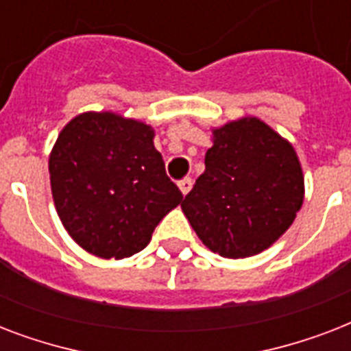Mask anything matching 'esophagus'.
I'll return each mask as SVG.
<instances>
[{"label":"esophagus","mask_w":351,"mask_h":351,"mask_svg":"<svg viewBox=\"0 0 351 351\" xmlns=\"http://www.w3.org/2000/svg\"><path fill=\"white\" fill-rule=\"evenodd\" d=\"M178 187H180L182 195H184V197H186L187 193L191 191V187H193V180H191V178H182V180L178 182Z\"/></svg>","instance_id":"34e87169"}]
</instances>
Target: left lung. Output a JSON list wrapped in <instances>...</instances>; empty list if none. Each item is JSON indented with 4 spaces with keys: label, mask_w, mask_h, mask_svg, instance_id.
Instances as JSON below:
<instances>
[{
    "label": "left lung",
    "mask_w": 351,
    "mask_h": 351,
    "mask_svg": "<svg viewBox=\"0 0 351 351\" xmlns=\"http://www.w3.org/2000/svg\"><path fill=\"white\" fill-rule=\"evenodd\" d=\"M302 200L304 176L291 143L247 117L215 129L206 171L182 211L209 250L244 258L284 234Z\"/></svg>",
    "instance_id": "1"
}]
</instances>
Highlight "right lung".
Here are the masks:
<instances>
[{
    "label": "right lung",
    "instance_id": "1",
    "mask_svg": "<svg viewBox=\"0 0 351 351\" xmlns=\"http://www.w3.org/2000/svg\"><path fill=\"white\" fill-rule=\"evenodd\" d=\"M153 138L149 125L114 112H84L62 129L49 158L52 198L63 228L85 251L134 255L182 202Z\"/></svg>",
    "mask_w": 351,
    "mask_h": 351
}]
</instances>
